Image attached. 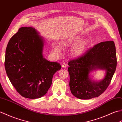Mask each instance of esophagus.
<instances>
[{
    "mask_svg": "<svg viewBox=\"0 0 122 122\" xmlns=\"http://www.w3.org/2000/svg\"><path fill=\"white\" fill-rule=\"evenodd\" d=\"M61 66H62V67H63V68H67V67H68V65H67L66 63H63V64H62Z\"/></svg>",
    "mask_w": 122,
    "mask_h": 122,
    "instance_id": "34e87169",
    "label": "esophagus"
}]
</instances>
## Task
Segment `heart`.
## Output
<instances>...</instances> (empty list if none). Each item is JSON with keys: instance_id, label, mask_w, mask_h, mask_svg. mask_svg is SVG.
Returning <instances> with one entry per match:
<instances>
[{"instance_id": "heart-1", "label": "heart", "mask_w": 122, "mask_h": 122, "mask_svg": "<svg viewBox=\"0 0 122 122\" xmlns=\"http://www.w3.org/2000/svg\"><path fill=\"white\" fill-rule=\"evenodd\" d=\"M81 39V37L80 36H76L72 39L64 41L61 43V46L64 48H66L76 44L79 41V42H77L78 43H76L77 44H76L70 51V54L71 56L74 57H77L82 55L85 53L88 44V40H83L80 41ZM53 50L56 53L59 54L61 52V48L58 45H54Z\"/></svg>"}]
</instances>
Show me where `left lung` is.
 <instances>
[{
	"mask_svg": "<svg viewBox=\"0 0 122 122\" xmlns=\"http://www.w3.org/2000/svg\"><path fill=\"white\" fill-rule=\"evenodd\" d=\"M69 86L71 93L80 99H90L101 95L106 90L115 71L117 65L114 42L99 43L82 56L68 62ZM106 70L105 78L94 82L89 77L92 70Z\"/></svg>",
	"mask_w": 122,
	"mask_h": 122,
	"instance_id": "1",
	"label": "left lung"
}]
</instances>
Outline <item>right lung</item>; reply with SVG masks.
<instances>
[{
  "mask_svg": "<svg viewBox=\"0 0 122 122\" xmlns=\"http://www.w3.org/2000/svg\"><path fill=\"white\" fill-rule=\"evenodd\" d=\"M44 42L36 29L22 27L8 43L5 67L11 83L21 96L40 98L47 93L54 74L61 69L58 63L43 56Z\"/></svg>",
  "mask_w": 122,
  "mask_h": 122,
  "instance_id": "1",
  "label": "right lung"
}]
</instances>
